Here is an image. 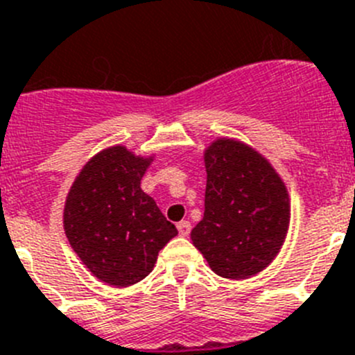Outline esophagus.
I'll return each instance as SVG.
<instances>
[{
	"mask_svg": "<svg viewBox=\"0 0 355 355\" xmlns=\"http://www.w3.org/2000/svg\"><path fill=\"white\" fill-rule=\"evenodd\" d=\"M178 231H180L181 236H188L190 231H192V225H190V222L188 220H181L180 224H178Z\"/></svg>",
	"mask_w": 355,
	"mask_h": 355,
	"instance_id": "obj_1",
	"label": "esophagus"
}]
</instances>
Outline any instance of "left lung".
<instances>
[{
	"label": "left lung",
	"mask_w": 355,
	"mask_h": 355,
	"mask_svg": "<svg viewBox=\"0 0 355 355\" xmlns=\"http://www.w3.org/2000/svg\"><path fill=\"white\" fill-rule=\"evenodd\" d=\"M205 216L193 245L215 274L247 279L270 265L290 224L286 187L270 163L245 144L216 140L208 147Z\"/></svg>",
	"instance_id": "1"
}]
</instances>
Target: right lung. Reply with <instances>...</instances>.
Instances as JSON below:
<instances>
[{
	"instance_id": "right-lung-1",
	"label": "right lung",
	"mask_w": 355,
	"mask_h": 355,
	"mask_svg": "<svg viewBox=\"0 0 355 355\" xmlns=\"http://www.w3.org/2000/svg\"><path fill=\"white\" fill-rule=\"evenodd\" d=\"M147 165L149 159L126 147L105 149L85 165L65 200L69 243L83 265L112 286L142 281L178 234L140 188Z\"/></svg>"
}]
</instances>
